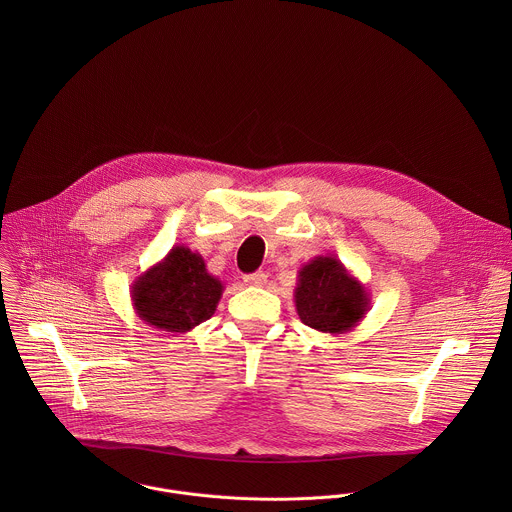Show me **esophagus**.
<instances>
[{"label":"esophagus","mask_w":512,"mask_h":512,"mask_svg":"<svg viewBox=\"0 0 512 512\" xmlns=\"http://www.w3.org/2000/svg\"><path fill=\"white\" fill-rule=\"evenodd\" d=\"M266 282H268V276L264 272H256V274L244 276V284L252 286V288H262V286H266Z\"/></svg>","instance_id":"esophagus-1"}]
</instances>
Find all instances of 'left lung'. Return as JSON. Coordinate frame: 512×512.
<instances>
[{
	"mask_svg": "<svg viewBox=\"0 0 512 512\" xmlns=\"http://www.w3.org/2000/svg\"><path fill=\"white\" fill-rule=\"evenodd\" d=\"M295 311L307 327L341 335L357 327L370 309L366 288L333 256H315L297 272Z\"/></svg>",
	"mask_w": 512,
	"mask_h": 512,
	"instance_id": "8db88e82",
	"label": "left lung"
}]
</instances>
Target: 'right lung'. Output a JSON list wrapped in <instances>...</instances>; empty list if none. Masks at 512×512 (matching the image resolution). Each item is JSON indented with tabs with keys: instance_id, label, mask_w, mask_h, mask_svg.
Listing matches in <instances>:
<instances>
[{
	"instance_id": "right-lung-1",
	"label": "right lung",
	"mask_w": 512,
	"mask_h": 512,
	"mask_svg": "<svg viewBox=\"0 0 512 512\" xmlns=\"http://www.w3.org/2000/svg\"><path fill=\"white\" fill-rule=\"evenodd\" d=\"M224 284L207 272L199 252L179 244L132 284L136 315L155 329L187 333L211 319Z\"/></svg>"
}]
</instances>
